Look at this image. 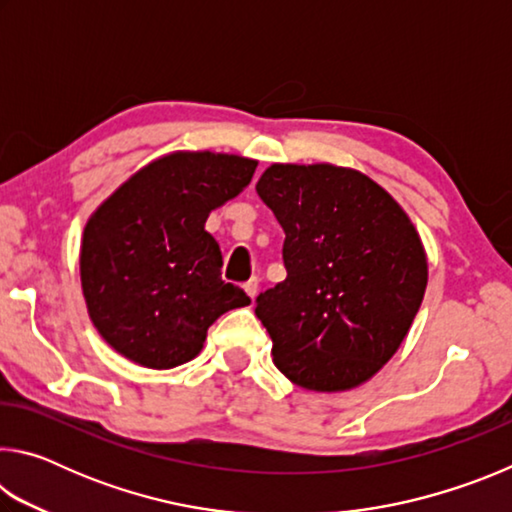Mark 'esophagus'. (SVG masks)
Masks as SVG:
<instances>
[{
  "mask_svg": "<svg viewBox=\"0 0 512 512\" xmlns=\"http://www.w3.org/2000/svg\"><path fill=\"white\" fill-rule=\"evenodd\" d=\"M244 289H246V293H248V298H250V300H255V296H257V289H259L257 277H253V280H248V282L244 284Z\"/></svg>",
  "mask_w": 512,
  "mask_h": 512,
  "instance_id": "34e87169",
  "label": "esophagus"
}]
</instances>
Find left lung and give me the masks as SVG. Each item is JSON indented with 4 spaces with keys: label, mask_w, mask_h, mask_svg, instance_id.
Listing matches in <instances>:
<instances>
[{
    "label": "left lung",
    "mask_w": 512,
    "mask_h": 512,
    "mask_svg": "<svg viewBox=\"0 0 512 512\" xmlns=\"http://www.w3.org/2000/svg\"><path fill=\"white\" fill-rule=\"evenodd\" d=\"M257 194L287 235V280L255 300L277 370L316 393L366 384L400 350L427 289L409 214L366 173L329 162H275Z\"/></svg>",
    "instance_id": "left-lung-1"
}]
</instances>
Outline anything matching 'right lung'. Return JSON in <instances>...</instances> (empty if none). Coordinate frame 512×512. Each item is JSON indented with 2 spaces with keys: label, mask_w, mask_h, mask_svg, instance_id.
I'll list each match as a JSON object with an SVG mask.
<instances>
[{
  "label": "right lung",
  "mask_w": 512,
  "mask_h": 512,
  "mask_svg": "<svg viewBox=\"0 0 512 512\" xmlns=\"http://www.w3.org/2000/svg\"><path fill=\"white\" fill-rule=\"evenodd\" d=\"M255 167L235 153L173 151L92 212L81 289L94 327L121 357L176 368L203 350L216 318L250 305L244 289L221 280V248L205 221L250 183Z\"/></svg>",
  "instance_id": "obj_1"
}]
</instances>
